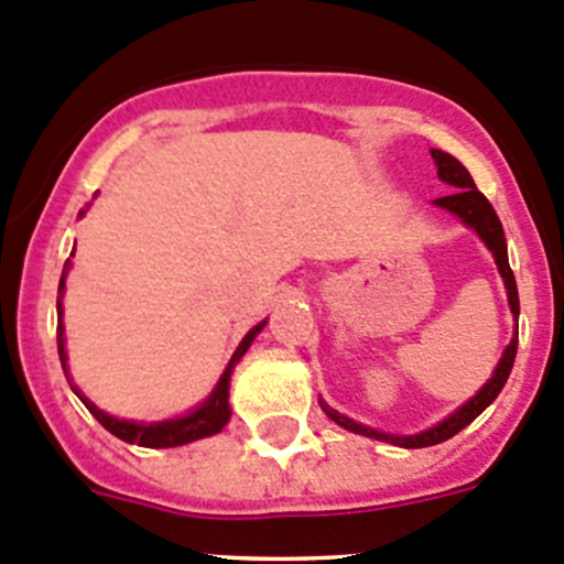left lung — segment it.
Here are the masks:
<instances>
[{"label": "left lung", "instance_id": "left-lung-1", "mask_svg": "<svg viewBox=\"0 0 564 564\" xmlns=\"http://www.w3.org/2000/svg\"><path fill=\"white\" fill-rule=\"evenodd\" d=\"M431 158H434V163H436V175H440V181L448 183V186L454 188V194H448V197L434 199V205L436 208L451 210L454 217L462 219V225H467L470 230H476L478 239H481L484 245H487V250L492 252L498 272H501V278H503V286H507L509 312H512V317H514V336H512V341L507 345V350H503L501 361H498V367L492 370V376L487 378V383H484V387L473 394L470 401H465L454 414H448L445 420H440L436 425H431V429L420 431V434H387V431H378V429H370V425L356 423V420L345 417V414H339L336 409H330L328 403L319 401L323 412L328 414L336 425H341V429H347V431H354V434L389 442V445H398V448H429V445H440V442H445V440H451L454 434H459L465 425H470L473 420H476L478 414L489 406V403L496 401L498 392H501L503 383H507L509 372H512L514 354H518L520 300H518V283H514V272L509 270L507 239H503L501 219H498L496 208L489 205V199L476 188L470 172H467L454 155H448V152H442V150H431Z\"/></svg>", "mask_w": 564, "mask_h": 564}]
</instances>
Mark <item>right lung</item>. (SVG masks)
Here are the masks:
<instances>
[{"instance_id": "add662e5", "label": "right lung", "mask_w": 564, "mask_h": 564, "mask_svg": "<svg viewBox=\"0 0 564 564\" xmlns=\"http://www.w3.org/2000/svg\"><path fill=\"white\" fill-rule=\"evenodd\" d=\"M88 208V205H86ZM86 208L80 210V217L86 214ZM72 256H75V250H72ZM68 270H72V261H66L63 264V275H61V286H57V356H61V365H63V372H66V378L72 381V376H68V356H66V328H63V292H66V275ZM267 319L264 323L252 325L250 330L245 334V339L239 341V347L234 350V356H230L228 367H225V372L219 376L217 387L210 389V394L205 398L199 406H194L192 412L181 414V417H170V420H158V423H139V420H122V417H113V414L102 412L99 406H94L91 401H88L86 394L80 392V389L72 383V389H75V394L80 398L83 403H86L88 412L94 414V417L102 423L105 431H110L113 436H119V440L130 442V445H141V448H177V445H188V442L194 440H203V436H214L219 434V431L228 425L230 420V376H234V367L239 365L241 356L247 354V347L252 345V339H256L261 330H264Z\"/></svg>"}]
</instances>
